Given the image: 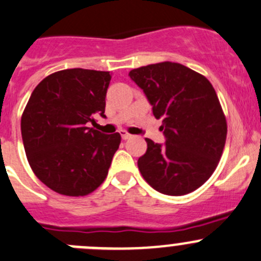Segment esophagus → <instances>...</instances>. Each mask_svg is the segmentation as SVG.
<instances>
[{"instance_id":"1","label":"esophagus","mask_w":261,"mask_h":261,"mask_svg":"<svg viewBox=\"0 0 261 261\" xmlns=\"http://www.w3.org/2000/svg\"><path fill=\"white\" fill-rule=\"evenodd\" d=\"M121 138H122V140H127V139L131 138V135L128 133H126V131H121Z\"/></svg>"}]
</instances>
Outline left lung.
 Returning <instances> with one entry per match:
<instances>
[{
    "instance_id": "left-lung-1",
    "label": "left lung",
    "mask_w": 261,
    "mask_h": 261,
    "mask_svg": "<svg viewBox=\"0 0 261 261\" xmlns=\"http://www.w3.org/2000/svg\"><path fill=\"white\" fill-rule=\"evenodd\" d=\"M143 89L153 115L162 118L166 144L145 139L146 153L138 167L156 191L186 195L216 171L227 138V121L213 85L181 63H154L130 71Z\"/></svg>"
}]
</instances>
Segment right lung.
<instances>
[{"mask_svg":"<svg viewBox=\"0 0 261 261\" xmlns=\"http://www.w3.org/2000/svg\"><path fill=\"white\" fill-rule=\"evenodd\" d=\"M108 71L67 69L35 87L21 116V136L35 176L53 191L85 196L103 184L121 143L88 127L106 117Z\"/></svg>","mask_w":261,"mask_h":261,"instance_id":"right-lung-1","label":"right lung"}]
</instances>
